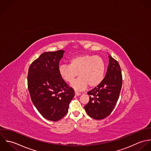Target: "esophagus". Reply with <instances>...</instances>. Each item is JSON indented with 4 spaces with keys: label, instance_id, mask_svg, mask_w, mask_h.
Listing matches in <instances>:
<instances>
[{
    "label": "esophagus",
    "instance_id": "obj_1",
    "mask_svg": "<svg viewBox=\"0 0 151 151\" xmlns=\"http://www.w3.org/2000/svg\"><path fill=\"white\" fill-rule=\"evenodd\" d=\"M81 94V93H79V92H77V91H75V96H80Z\"/></svg>",
    "mask_w": 151,
    "mask_h": 151
}]
</instances>
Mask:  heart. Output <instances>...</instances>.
I'll use <instances>...</instances> for the list:
<instances>
[{"mask_svg": "<svg viewBox=\"0 0 151 151\" xmlns=\"http://www.w3.org/2000/svg\"><path fill=\"white\" fill-rule=\"evenodd\" d=\"M106 66L103 60L99 56L85 54L71 58L69 65L59 66L60 78L67 83H72L78 76L71 86L76 91L85 90L89 85L90 88L98 86L103 81Z\"/></svg>", "mask_w": 151, "mask_h": 151, "instance_id": "1", "label": "heart"}]
</instances>
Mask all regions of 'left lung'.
Listing matches in <instances>:
<instances>
[{
	"instance_id": "left-lung-1",
	"label": "left lung",
	"mask_w": 151,
	"mask_h": 151,
	"mask_svg": "<svg viewBox=\"0 0 151 151\" xmlns=\"http://www.w3.org/2000/svg\"><path fill=\"white\" fill-rule=\"evenodd\" d=\"M122 78L119 62L109 55V64L102 82L89 91V103L85 106L92 119L102 120L109 116L119 98Z\"/></svg>"
}]
</instances>
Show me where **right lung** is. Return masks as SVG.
I'll list each match as a JSON object with an SVG mask.
<instances>
[{"instance_id": "1", "label": "right lung", "mask_w": 151, "mask_h": 151, "mask_svg": "<svg viewBox=\"0 0 151 151\" xmlns=\"http://www.w3.org/2000/svg\"><path fill=\"white\" fill-rule=\"evenodd\" d=\"M63 50L45 52L34 60L27 76L28 89L34 106L47 120L57 121L68 113L75 96L59 75L58 68Z\"/></svg>"}]
</instances>
